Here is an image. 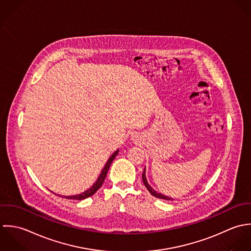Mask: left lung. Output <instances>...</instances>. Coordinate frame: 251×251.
Here are the masks:
<instances>
[{
  "label": "left lung",
  "mask_w": 251,
  "mask_h": 251,
  "mask_svg": "<svg viewBox=\"0 0 251 251\" xmlns=\"http://www.w3.org/2000/svg\"><path fill=\"white\" fill-rule=\"evenodd\" d=\"M143 181H144L145 186L148 188V190L151 192V194L152 196H154V197H156V198H159V199H163V200H174V199H173V198H171V197H168V196H165V195H163V194H161V193H158L157 191H155V190L151 187V185L149 184V182H148V179H147V176H146V168H145V171H144V173H143Z\"/></svg>",
  "instance_id": "1"
}]
</instances>
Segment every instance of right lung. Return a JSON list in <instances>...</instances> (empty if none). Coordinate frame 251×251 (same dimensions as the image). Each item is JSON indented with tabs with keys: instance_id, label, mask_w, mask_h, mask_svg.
<instances>
[{
	"instance_id": "obj_1",
	"label": "right lung",
	"mask_w": 251,
	"mask_h": 251,
	"mask_svg": "<svg viewBox=\"0 0 251 251\" xmlns=\"http://www.w3.org/2000/svg\"><path fill=\"white\" fill-rule=\"evenodd\" d=\"M118 151H119V150L114 151V152L111 154V156L108 158L107 162L105 163L103 169L101 170L100 176H99V177L97 178L96 182H95L89 189H87L86 191L82 192L81 194L74 195V196H63V198L71 199V200H83V199H86V198H88V197L94 195V194L98 191V189L101 186V184L103 183V180H104V178H105V176H106V174H107V172H108V169H109V167H110V164L112 163L113 159H114V158L116 157V155L118 154Z\"/></svg>"
}]
</instances>
